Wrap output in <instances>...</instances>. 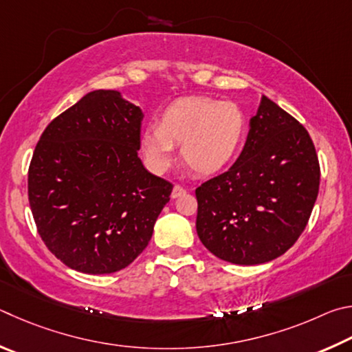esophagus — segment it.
Here are the masks:
<instances>
[{
	"label": "esophagus",
	"instance_id": "esophagus-1",
	"mask_svg": "<svg viewBox=\"0 0 352 352\" xmlns=\"http://www.w3.org/2000/svg\"><path fill=\"white\" fill-rule=\"evenodd\" d=\"M186 193V188H184L182 186H179V184H176L175 187H173V192H171V198H177V196H181Z\"/></svg>",
	"mask_w": 352,
	"mask_h": 352
}]
</instances>
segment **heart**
Here are the masks:
<instances>
[{"mask_svg":"<svg viewBox=\"0 0 352 352\" xmlns=\"http://www.w3.org/2000/svg\"><path fill=\"white\" fill-rule=\"evenodd\" d=\"M248 120L236 103L214 98H182L166 108L160 123H150L140 135L145 160L154 173H164L175 160V144L182 159L202 176L226 168L243 146Z\"/></svg>","mask_w":352,"mask_h":352,"instance_id":"1","label":"heart"}]
</instances>
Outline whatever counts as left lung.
<instances>
[{"mask_svg": "<svg viewBox=\"0 0 352 352\" xmlns=\"http://www.w3.org/2000/svg\"><path fill=\"white\" fill-rule=\"evenodd\" d=\"M318 186L320 164L307 129L263 97L236 162L196 188V232L224 261L250 266L275 260L303 233Z\"/></svg>", "mask_w": 352, "mask_h": 352, "instance_id": "8db88e82", "label": "left lung"}]
</instances>
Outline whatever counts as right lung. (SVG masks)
<instances>
[{
  "label": "right lung",
  "mask_w": 352,
  "mask_h": 352,
  "mask_svg": "<svg viewBox=\"0 0 352 352\" xmlns=\"http://www.w3.org/2000/svg\"><path fill=\"white\" fill-rule=\"evenodd\" d=\"M144 114L117 91H92L35 146L28 195L43 243L67 267L111 274L150 243L173 184L138 156Z\"/></svg>",
  "instance_id": "1"
}]
</instances>
